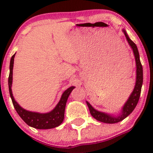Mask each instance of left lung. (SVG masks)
Instances as JSON below:
<instances>
[{"mask_svg":"<svg viewBox=\"0 0 153 153\" xmlns=\"http://www.w3.org/2000/svg\"><path fill=\"white\" fill-rule=\"evenodd\" d=\"M124 34H125L126 40H128V43L129 45L132 47L133 53H134L135 59H136V85H135V88L132 91V94L129 97V100H127L126 104L124 105L123 108V111L121 115H120L117 117H113L110 115L106 114L104 113H101L97 110H96L93 106L89 103L88 102H86V104L88 106L89 109H90V114L92 115V117L97 120L100 121V122L105 123H119L120 121H122L125 118H126L133 110H134L135 107L137 105L139 100H140V93H141V89L142 85H143V66L141 64V62L140 60V54H139V51H138L137 47H136V44L134 42L129 39V37L127 35L126 32L123 30Z\"/></svg>","mask_w":153,"mask_h":153,"instance_id":"left-lung-1","label":"left lung"}]
</instances>
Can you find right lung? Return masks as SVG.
I'll list each match as a JSON object with an SVG mask.
<instances>
[{
    "mask_svg": "<svg viewBox=\"0 0 153 153\" xmlns=\"http://www.w3.org/2000/svg\"><path fill=\"white\" fill-rule=\"evenodd\" d=\"M14 56H15V54H13L12 56L11 59H10V74H9V77H8V86H9V92H10V98H11L12 102H13V105L14 108H15L17 113H18L21 118L28 126L33 127V128H36V129H52V128H55V127L60 126L63 123V120L64 119V111L67 99H68L70 93L74 89V86H71V87L67 89V90H65L64 93L62 95L60 102H58L56 107L53 109L52 111L50 112V113H38L25 110L22 107H21L20 105L14 100L13 94H12L11 84L12 79H13L12 74H13Z\"/></svg>",
    "mask_w": 153,
    "mask_h": 153,
    "instance_id": "add662e5",
    "label": "right lung"
}]
</instances>
